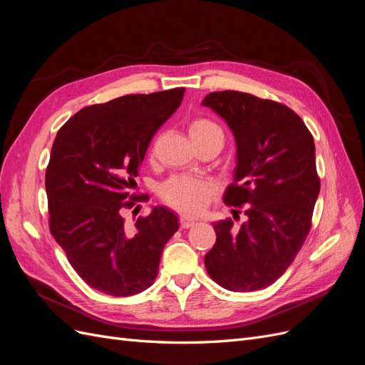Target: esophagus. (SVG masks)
I'll return each mask as SVG.
<instances>
[{
    "instance_id": "1",
    "label": "esophagus",
    "mask_w": 365,
    "mask_h": 365,
    "mask_svg": "<svg viewBox=\"0 0 365 365\" xmlns=\"http://www.w3.org/2000/svg\"><path fill=\"white\" fill-rule=\"evenodd\" d=\"M195 225V219L193 217H189V216H181L180 217V227L181 228H190Z\"/></svg>"
}]
</instances>
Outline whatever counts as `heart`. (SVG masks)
<instances>
[{
    "label": "heart",
    "mask_w": 365,
    "mask_h": 365,
    "mask_svg": "<svg viewBox=\"0 0 365 365\" xmlns=\"http://www.w3.org/2000/svg\"><path fill=\"white\" fill-rule=\"evenodd\" d=\"M190 137L195 145L208 140H222L224 130L216 121L207 117H196L189 126ZM217 193V184L212 180L185 178V176H173L160 187L161 200L169 207L182 213L196 215L213 200Z\"/></svg>",
    "instance_id": "heart-1"
}]
</instances>
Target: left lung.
Segmentation results:
<instances>
[{"label":"left lung","mask_w":365,"mask_h":365,"mask_svg":"<svg viewBox=\"0 0 365 365\" xmlns=\"http://www.w3.org/2000/svg\"><path fill=\"white\" fill-rule=\"evenodd\" d=\"M202 105L236 137L237 168L224 202L245 208L247 216L239 228L230 217L213 225L216 244L205 254V269L228 291L268 288L312 227L319 193L314 137L291 108L269 98L227 90L210 93Z\"/></svg>","instance_id":"1"}]
</instances>
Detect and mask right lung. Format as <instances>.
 <instances>
[{
	"label": "right lung",
	"instance_id": "right-lung-1",
	"mask_svg": "<svg viewBox=\"0 0 365 365\" xmlns=\"http://www.w3.org/2000/svg\"><path fill=\"white\" fill-rule=\"evenodd\" d=\"M185 88L128 94L82 108L54 138L46 172L48 225L77 275L114 297L148 289L164 245L178 230L165 207L128 225L123 212L152 137L182 102ZM135 212V210H134Z\"/></svg>",
	"mask_w": 365,
	"mask_h": 365
}]
</instances>
